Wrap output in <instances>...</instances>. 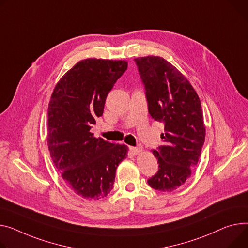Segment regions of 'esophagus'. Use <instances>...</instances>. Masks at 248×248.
Listing matches in <instances>:
<instances>
[{"instance_id":"34e87169","label":"esophagus","mask_w":248,"mask_h":248,"mask_svg":"<svg viewBox=\"0 0 248 248\" xmlns=\"http://www.w3.org/2000/svg\"><path fill=\"white\" fill-rule=\"evenodd\" d=\"M129 151L131 152V154H134V155H139V154L142 151V147H140V146H139V147L130 146V147H129Z\"/></svg>"}]
</instances>
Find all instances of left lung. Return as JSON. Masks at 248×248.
<instances>
[{
  "mask_svg": "<svg viewBox=\"0 0 248 248\" xmlns=\"http://www.w3.org/2000/svg\"><path fill=\"white\" fill-rule=\"evenodd\" d=\"M144 85L148 112L164 124L163 145L154 150L158 170L147 184L171 192L191 175L202 155L205 126L199 95L186 78L161 57L135 59Z\"/></svg>",
  "mask_w": 248,
  "mask_h": 248,
  "instance_id": "8db88e82",
  "label": "left lung"
}]
</instances>
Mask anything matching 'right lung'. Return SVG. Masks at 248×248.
Wrapping results in <instances>:
<instances>
[{
  "instance_id": "obj_1",
  "label": "right lung",
  "mask_w": 248,
  "mask_h": 248,
  "mask_svg": "<svg viewBox=\"0 0 248 248\" xmlns=\"http://www.w3.org/2000/svg\"><path fill=\"white\" fill-rule=\"evenodd\" d=\"M127 69L126 61L87 59L59 80L47 108V147L62 179L79 196L100 200L113 187L127 146L94 138L109 91Z\"/></svg>"
}]
</instances>
